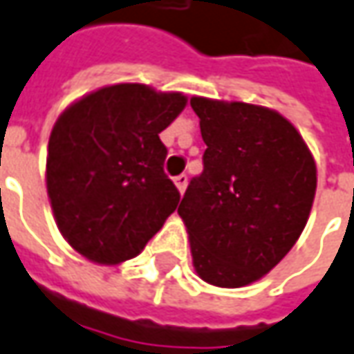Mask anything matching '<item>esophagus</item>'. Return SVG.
<instances>
[{
    "label": "esophagus",
    "mask_w": 354,
    "mask_h": 354,
    "mask_svg": "<svg viewBox=\"0 0 354 354\" xmlns=\"http://www.w3.org/2000/svg\"><path fill=\"white\" fill-rule=\"evenodd\" d=\"M173 183H175L177 191L183 194L185 193V189H187V175H177V177L173 179Z\"/></svg>",
    "instance_id": "esophagus-1"
}]
</instances>
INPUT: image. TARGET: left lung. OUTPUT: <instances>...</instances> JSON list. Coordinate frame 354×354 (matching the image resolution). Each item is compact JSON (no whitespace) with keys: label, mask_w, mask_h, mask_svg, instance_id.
I'll use <instances>...</instances> for the list:
<instances>
[{"label":"left lung","mask_w":354,"mask_h":354,"mask_svg":"<svg viewBox=\"0 0 354 354\" xmlns=\"http://www.w3.org/2000/svg\"><path fill=\"white\" fill-rule=\"evenodd\" d=\"M191 106L206 144L205 171L177 212L196 274L212 286L241 288L271 272L304 232L315 160L274 109L198 95Z\"/></svg>","instance_id":"8db88e82"}]
</instances>
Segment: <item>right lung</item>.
Here are the masks:
<instances>
[{
  "mask_svg": "<svg viewBox=\"0 0 354 354\" xmlns=\"http://www.w3.org/2000/svg\"><path fill=\"white\" fill-rule=\"evenodd\" d=\"M187 106L181 91L115 83L66 106L50 132L46 191L56 226L82 257L140 255L179 205L160 132Z\"/></svg>",
  "mask_w": 354,
  "mask_h": 354,
  "instance_id": "obj_1",
  "label": "right lung"
}]
</instances>
